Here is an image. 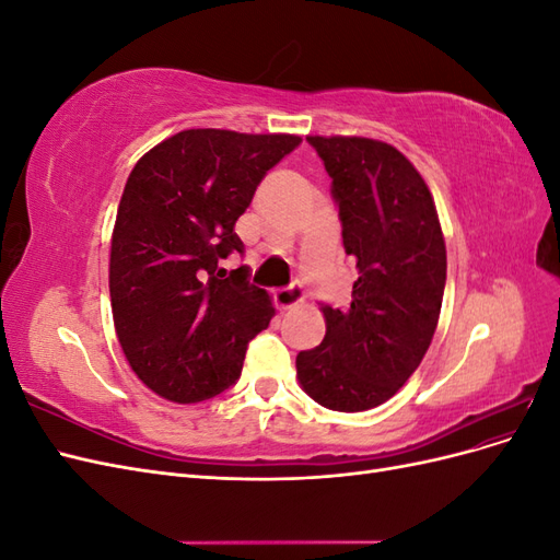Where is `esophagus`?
Masks as SVG:
<instances>
[{
    "instance_id": "34e87169",
    "label": "esophagus",
    "mask_w": 560,
    "mask_h": 560,
    "mask_svg": "<svg viewBox=\"0 0 560 560\" xmlns=\"http://www.w3.org/2000/svg\"><path fill=\"white\" fill-rule=\"evenodd\" d=\"M303 301V292L299 284H292V287H284V290L276 292V306L280 311H290L294 306H299V303Z\"/></svg>"
}]
</instances>
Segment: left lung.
Segmentation results:
<instances>
[{
    "mask_svg": "<svg viewBox=\"0 0 560 560\" xmlns=\"http://www.w3.org/2000/svg\"><path fill=\"white\" fill-rule=\"evenodd\" d=\"M306 140L331 177L358 280L348 308L322 306L327 334L296 354V376L325 409L358 413L393 397L425 358L442 313L446 243L425 179L393 144Z\"/></svg>",
    "mask_w": 560,
    "mask_h": 560,
    "instance_id": "1",
    "label": "left lung"
}]
</instances>
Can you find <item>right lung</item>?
<instances>
[{"label":"right lung","instance_id":"1","mask_svg":"<svg viewBox=\"0 0 560 560\" xmlns=\"http://www.w3.org/2000/svg\"><path fill=\"white\" fill-rule=\"evenodd\" d=\"M299 135L182 130L135 163L118 202L109 296L118 343L163 399L196 404L241 378L247 343L276 315L241 266L233 226Z\"/></svg>","mask_w":560,"mask_h":560}]
</instances>
